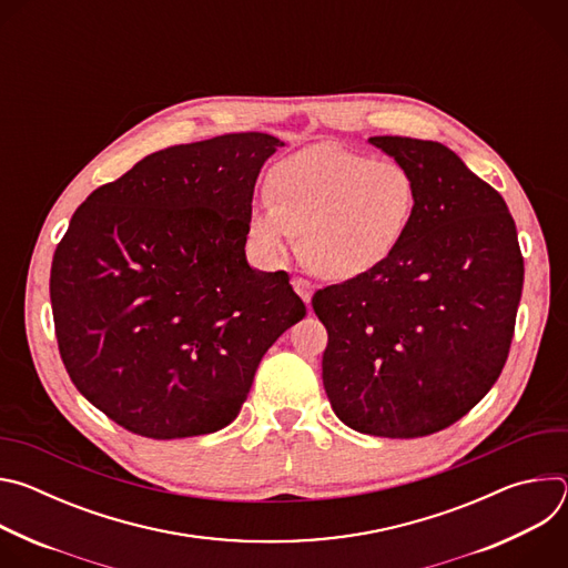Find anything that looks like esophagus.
Returning a JSON list of instances; mask_svg holds the SVG:
<instances>
[{
	"label": "esophagus",
	"mask_w": 568,
	"mask_h": 568,
	"mask_svg": "<svg viewBox=\"0 0 568 568\" xmlns=\"http://www.w3.org/2000/svg\"><path fill=\"white\" fill-rule=\"evenodd\" d=\"M292 287H294V292H296L305 303H310V298H312V283H310L307 278L294 276V278H292Z\"/></svg>",
	"instance_id": "esophagus-1"
}]
</instances>
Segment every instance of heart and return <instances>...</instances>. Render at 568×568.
<instances>
[{
    "mask_svg": "<svg viewBox=\"0 0 568 568\" xmlns=\"http://www.w3.org/2000/svg\"><path fill=\"white\" fill-rule=\"evenodd\" d=\"M416 182L393 159H368L339 143H316L270 173V195L254 200L250 240L265 263H278L298 235L305 263L342 281L379 265L407 231Z\"/></svg>",
    "mask_w": 568,
    "mask_h": 568,
    "instance_id": "obj_1",
    "label": "heart"
}]
</instances>
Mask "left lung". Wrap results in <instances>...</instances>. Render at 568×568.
Returning <instances> with one entry per match:
<instances>
[{
  "mask_svg": "<svg viewBox=\"0 0 568 568\" xmlns=\"http://www.w3.org/2000/svg\"><path fill=\"white\" fill-rule=\"evenodd\" d=\"M416 182L412 222L373 270L312 296L328 331L323 386L351 429L418 438L499 379L524 285L504 197L438 141L371 136Z\"/></svg>",
  "mask_w": 568,
  "mask_h": 568,
  "instance_id": "obj_1",
  "label": "left lung"
}]
</instances>
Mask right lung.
<instances>
[{
    "label": "right lung",
    "instance_id": "obj_1",
    "mask_svg": "<svg viewBox=\"0 0 568 568\" xmlns=\"http://www.w3.org/2000/svg\"><path fill=\"white\" fill-rule=\"evenodd\" d=\"M283 145L237 132L171 145L80 204L51 265L62 364L123 429L173 440L226 427L305 305L245 258L254 186Z\"/></svg>",
    "mask_w": 568,
    "mask_h": 568
}]
</instances>
